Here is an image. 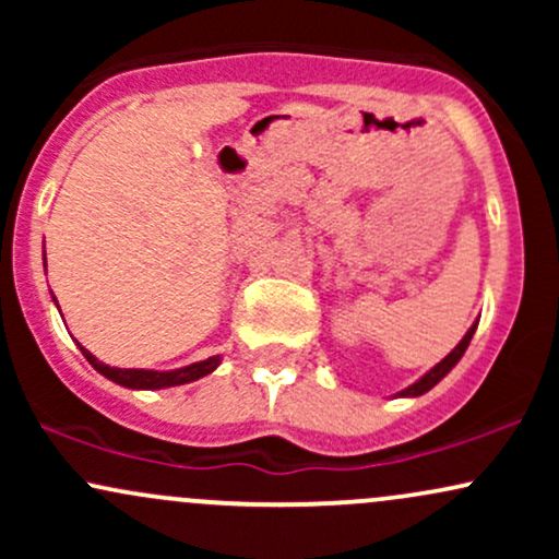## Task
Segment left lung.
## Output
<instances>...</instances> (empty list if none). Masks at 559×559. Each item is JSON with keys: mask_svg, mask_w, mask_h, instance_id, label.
I'll use <instances>...</instances> for the list:
<instances>
[{"mask_svg": "<svg viewBox=\"0 0 559 559\" xmlns=\"http://www.w3.org/2000/svg\"><path fill=\"white\" fill-rule=\"evenodd\" d=\"M476 325H478V323H473V325H471V329H467V333H465V336H463V338H460V344H457V346H454V349H452V352H449V355L444 357V360H441V362H436V365H433V368H431V370H428V373H426V376H420V378H418V381H415V383H409V386H407V389L396 391V394H394V396H404V400H413V396H423V394H426V391H431V389L436 386V383H439V381H441V378H444V376L449 373V370H452V368H454V365H457L460 360H463V355H465L467 344H471L473 333H476Z\"/></svg>", "mask_w": 559, "mask_h": 559, "instance_id": "1", "label": "left lung"}]
</instances>
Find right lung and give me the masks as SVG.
Returning <instances> with one entry per match:
<instances>
[{
  "label": "right lung",
  "mask_w": 559,
  "mask_h": 559,
  "mask_svg": "<svg viewBox=\"0 0 559 559\" xmlns=\"http://www.w3.org/2000/svg\"><path fill=\"white\" fill-rule=\"evenodd\" d=\"M47 260V258H44ZM44 267H47V262H44ZM57 301V299H55ZM60 307V305H57ZM79 349L83 352V357H86L88 362H92V368L96 373H102L105 378H110L112 383H118V386H126V389H136V391H157V389H170V386H183V383H191V381H199V378L210 376L213 370L221 365L223 357L215 355V357H207V360H199V362H191L186 365V368H176V370H144V368H110V365H105L102 360H96L92 352L86 349V346L79 344Z\"/></svg>",
  "instance_id": "right-lung-1"
}]
</instances>
